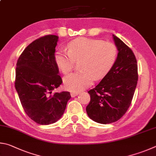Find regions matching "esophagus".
<instances>
[{"instance_id":"1","label":"esophagus","mask_w":156,"mask_h":156,"mask_svg":"<svg viewBox=\"0 0 156 156\" xmlns=\"http://www.w3.org/2000/svg\"><path fill=\"white\" fill-rule=\"evenodd\" d=\"M78 94H79L78 92H72L70 93V95H71V97H75L76 96H77Z\"/></svg>"}]
</instances>
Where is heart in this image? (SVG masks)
I'll list each match as a JSON object with an SVG mask.
<instances>
[{"instance_id":"1","label":"heart","mask_w":156,"mask_h":156,"mask_svg":"<svg viewBox=\"0 0 156 156\" xmlns=\"http://www.w3.org/2000/svg\"><path fill=\"white\" fill-rule=\"evenodd\" d=\"M117 49L111 42L80 37L68 44V52L58 50L55 53V62L59 69L67 74L78 61L77 72L64 78L65 88L72 92L81 91L91 85L94 80H100L108 73L116 61Z\"/></svg>"}]
</instances>
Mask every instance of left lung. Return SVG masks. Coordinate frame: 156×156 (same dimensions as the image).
<instances>
[{
  "label": "left lung",
  "mask_w": 156,
  "mask_h": 156,
  "mask_svg": "<svg viewBox=\"0 0 156 156\" xmlns=\"http://www.w3.org/2000/svg\"><path fill=\"white\" fill-rule=\"evenodd\" d=\"M112 37L119 51L116 61L100 83L88 91L90 101L86 107L87 114L101 124L116 122L124 115L138 78L137 61L132 49L116 35Z\"/></svg>",
  "instance_id": "1"
}]
</instances>
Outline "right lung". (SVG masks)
Instances as JSON below:
<instances>
[{
	"mask_svg": "<svg viewBox=\"0 0 156 156\" xmlns=\"http://www.w3.org/2000/svg\"><path fill=\"white\" fill-rule=\"evenodd\" d=\"M59 37L46 35L35 40L18 59L15 88L26 114L40 125H49L61 119L71 96L69 92L52 94L62 84L55 62Z\"/></svg>",
	"mask_w": 156,
	"mask_h": 156,
	"instance_id": "1",
	"label": "right lung"
}]
</instances>
